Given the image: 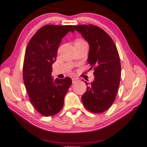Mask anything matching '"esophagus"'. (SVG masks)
Wrapping results in <instances>:
<instances>
[{"mask_svg":"<svg viewBox=\"0 0 147 147\" xmlns=\"http://www.w3.org/2000/svg\"><path fill=\"white\" fill-rule=\"evenodd\" d=\"M79 80L78 78H72V81H73V84H75L76 82H77Z\"/></svg>","mask_w":147,"mask_h":147,"instance_id":"obj_1","label":"esophagus"}]
</instances>
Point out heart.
<instances>
[{"label":"heart","mask_w":147,"mask_h":147,"mask_svg":"<svg viewBox=\"0 0 147 147\" xmlns=\"http://www.w3.org/2000/svg\"><path fill=\"white\" fill-rule=\"evenodd\" d=\"M78 41H82V40H78L76 42H78Z\"/></svg>","instance_id":"obj_1"}]
</instances>
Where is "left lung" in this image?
Wrapping results in <instances>:
<instances>
[{
  "label": "left lung",
  "instance_id": "obj_1",
  "mask_svg": "<svg viewBox=\"0 0 147 147\" xmlns=\"http://www.w3.org/2000/svg\"><path fill=\"white\" fill-rule=\"evenodd\" d=\"M73 27L89 43L88 61L89 69H94V80L87 87L82 101L91 112L102 113L115 101L120 84L121 66L117 49L110 36L99 27L93 24Z\"/></svg>",
  "mask_w": 147,
  "mask_h": 147
}]
</instances>
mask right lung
Listing matches in <instances>:
<instances>
[{
    "label": "right lung",
    "mask_w": 147,
    "mask_h": 147,
    "mask_svg": "<svg viewBox=\"0 0 147 147\" xmlns=\"http://www.w3.org/2000/svg\"><path fill=\"white\" fill-rule=\"evenodd\" d=\"M71 25L48 24L39 29L26 47L23 64V80L30 101L45 117L56 115L63 106L64 97L72 80L53 79L52 65L56 61L57 51L62 38Z\"/></svg>",
    "instance_id": "add662e5"
}]
</instances>
